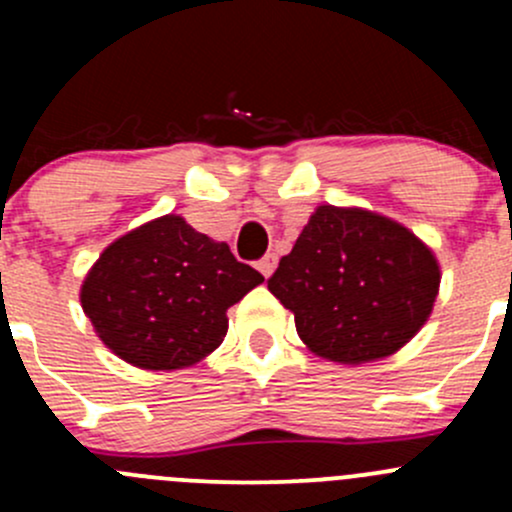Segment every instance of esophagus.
Instances as JSON below:
<instances>
[{
	"label": "esophagus",
	"instance_id": "1",
	"mask_svg": "<svg viewBox=\"0 0 512 512\" xmlns=\"http://www.w3.org/2000/svg\"><path fill=\"white\" fill-rule=\"evenodd\" d=\"M275 267H277V255H265L260 262H257V270H260L265 277H270L272 272H275Z\"/></svg>",
	"mask_w": 512,
	"mask_h": 512
}]
</instances>
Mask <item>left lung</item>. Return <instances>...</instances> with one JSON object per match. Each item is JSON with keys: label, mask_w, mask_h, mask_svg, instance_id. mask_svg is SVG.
Instances as JSON below:
<instances>
[{"label": "left lung", "mask_w": 512, "mask_h": 512, "mask_svg": "<svg viewBox=\"0 0 512 512\" xmlns=\"http://www.w3.org/2000/svg\"><path fill=\"white\" fill-rule=\"evenodd\" d=\"M441 287L431 247L386 215L319 205L267 289L312 354L344 366L386 359L428 322Z\"/></svg>", "instance_id": "8db88e82"}]
</instances>
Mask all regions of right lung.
Masks as SVG:
<instances>
[{
  "instance_id": "obj_1",
  "label": "right lung",
  "mask_w": 512,
  "mask_h": 512,
  "mask_svg": "<svg viewBox=\"0 0 512 512\" xmlns=\"http://www.w3.org/2000/svg\"><path fill=\"white\" fill-rule=\"evenodd\" d=\"M265 277L180 215L113 240L81 285V307L118 359L148 371L188 369L223 344L227 309Z\"/></svg>"
}]
</instances>
